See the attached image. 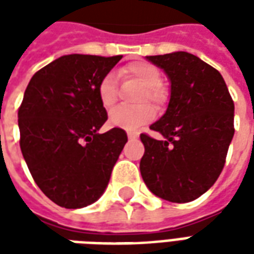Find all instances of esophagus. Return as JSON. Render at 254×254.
Here are the masks:
<instances>
[{"label":"esophagus","mask_w":254,"mask_h":254,"mask_svg":"<svg viewBox=\"0 0 254 254\" xmlns=\"http://www.w3.org/2000/svg\"><path fill=\"white\" fill-rule=\"evenodd\" d=\"M127 138H129V140H136V138H138V133L127 132Z\"/></svg>","instance_id":"esophagus-1"}]
</instances>
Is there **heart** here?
<instances>
[{"instance_id": "heart-1", "label": "heart", "mask_w": 254, "mask_h": 254, "mask_svg": "<svg viewBox=\"0 0 254 254\" xmlns=\"http://www.w3.org/2000/svg\"><path fill=\"white\" fill-rule=\"evenodd\" d=\"M121 76L134 80L143 85L140 102L149 100L155 105H162L166 99V94L160 87L162 73L152 64L145 61H134L127 64L121 69ZM98 98L105 109H111L117 102V77L114 73L105 74L98 85ZM155 110L148 103L136 107H117L109 116L111 127H120L127 132H134L154 120Z\"/></svg>"}]
</instances>
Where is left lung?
Instances as JSON below:
<instances>
[{
	"label": "left lung",
	"instance_id": "1",
	"mask_svg": "<svg viewBox=\"0 0 254 254\" xmlns=\"http://www.w3.org/2000/svg\"><path fill=\"white\" fill-rule=\"evenodd\" d=\"M145 58L170 80V100L165 114L149 127L163 140L140 136L145 148L140 173L155 196L193 201L223 170L234 136V102L222 74L190 53Z\"/></svg>",
	"mask_w": 254,
	"mask_h": 254
}]
</instances>
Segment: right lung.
Masks as SVG:
<instances>
[{
  "label": "right lung",
  "mask_w": 254,
  "mask_h": 254,
  "mask_svg": "<svg viewBox=\"0 0 254 254\" xmlns=\"http://www.w3.org/2000/svg\"><path fill=\"white\" fill-rule=\"evenodd\" d=\"M122 56L69 54L32 76L19 109L20 148L34 181L53 202L76 209L99 198L127 144L98 98L102 77Z\"/></svg>",
  "instance_id": "add662e5"
}]
</instances>
